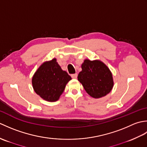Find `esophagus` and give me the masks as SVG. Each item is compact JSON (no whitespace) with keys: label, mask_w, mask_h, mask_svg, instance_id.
Returning a JSON list of instances; mask_svg holds the SVG:
<instances>
[{"label":"esophagus","mask_w":147,"mask_h":147,"mask_svg":"<svg viewBox=\"0 0 147 147\" xmlns=\"http://www.w3.org/2000/svg\"><path fill=\"white\" fill-rule=\"evenodd\" d=\"M71 77L73 78H74V79H76V78H77V77H78V74L75 73V74H71Z\"/></svg>","instance_id":"34e87169"}]
</instances>
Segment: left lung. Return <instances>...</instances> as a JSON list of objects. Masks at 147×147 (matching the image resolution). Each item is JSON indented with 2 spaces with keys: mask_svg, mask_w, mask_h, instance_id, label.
Returning a JSON list of instances; mask_svg holds the SVG:
<instances>
[{
  "mask_svg": "<svg viewBox=\"0 0 147 147\" xmlns=\"http://www.w3.org/2000/svg\"><path fill=\"white\" fill-rule=\"evenodd\" d=\"M78 80L88 94L95 98H102L110 93L114 86L112 74L109 68L100 60L85 59Z\"/></svg>",
  "mask_w": 147,
  "mask_h": 147,
  "instance_id": "1",
  "label": "left lung"
}]
</instances>
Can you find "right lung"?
Here are the masks:
<instances>
[{
  "mask_svg": "<svg viewBox=\"0 0 147 147\" xmlns=\"http://www.w3.org/2000/svg\"><path fill=\"white\" fill-rule=\"evenodd\" d=\"M71 77L63 71L55 58L40 65L32 77L34 91L48 102H55L60 98Z\"/></svg>",
  "mask_w": 147,
  "mask_h": 147,
  "instance_id": "right-lung-1",
  "label": "right lung"
}]
</instances>
